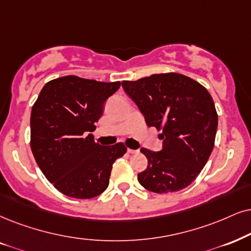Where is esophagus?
Here are the masks:
<instances>
[{
	"label": "esophagus",
	"instance_id": "esophagus-1",
	"mask_svg": "<svg viewBox=\"0 0 251 251\" xmlns=\"http://www.w3.org/2000/svg\"><path fill=\"white\" fill-rule=\"evenodd\" d=\"M127 153H129V154H134V153H138V151H136V149L127 148Z\"/></svg>",
	"mask_w": 251,
	"mask_h": 251
}]
</instances>
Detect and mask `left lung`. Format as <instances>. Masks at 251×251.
<instances>
[{
	"instance_id": "8db88e82",
	"label": "left lung",
	"mask_w": 251,
	"mask_h": 251,
	"mask_svg": "<svg viewBox=\"0 0 251 251\" xmlns=\"http://www.w3.org/2000/svg\"><path fill=\"white\" fill-rule=\"evenodd\" d=\"M122 85L147 126L162 129L160 151L140 149L148 166L138 174L139 183L156 193L186 188L201 174L214 147L218 115L211 95L201 83L177 73L123 81Z\"/></svg>"
}]
</instances>
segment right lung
Here are the masks:
<instances>
[{
  "mask_svg": "<svg viewBox=\"0 0 251 251\" xmlns=\"http://www.w3.org/2000/svg\"><path fill=\"white\" fill-rule=\"evenodd\" d=\"M119 88L120 82L68 75L41 89L31 111V149L44 175L63 195L89 199L109 186L112 164L126 147L122 142L105 147L88 133Z\"/></svg>",
  "mask_w": 251,
  "mask_h": 251,
  "instance_id": "add662e5",
  "label": "right lung"
}]
</instances>
